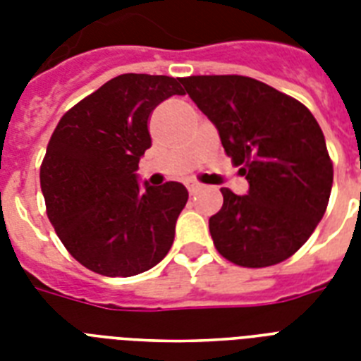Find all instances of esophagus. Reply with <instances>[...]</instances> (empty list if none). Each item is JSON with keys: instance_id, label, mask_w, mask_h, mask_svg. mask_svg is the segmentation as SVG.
I'll return each instance as SVG.
<instances>
[{"instance_id": "34e87169", "label": "esophagus", "mask_w": 361, "mask_h": 361, "mask_svg": "<svg viewBox=\"0 0 361 361\" xmlns=\"http://www.w3.org/2000/svg\"><path fill=\"white\" fill-rule=\"evenodd\" d=\"M187 189H189V192H191V195H197V192L202 189V185H200V183H197V181H189V183H187Z\"/></svg>"}]
</instances>
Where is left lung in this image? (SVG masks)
I'll use <instances>...</instances> for the list:
<instances>
[{
  "label": "left lung",
  "mask_w": 361,
  "mask_h": 361,
  "mask_svg": "<svg viewBox=\"0 0 361 361\" xmlns=\"http://www.w3.org/2000/svg\"><path fill=\"white\" fill-rule=\"evenodd\" d=\"M181 84L217 127L249 192L223 187V208L209 217L215 249L243 268L292 257L322 219L334 164L314 116L300 101L240 75L187 76Z\"/></svg>",
  "instance_id": "1"
}]
</instances>
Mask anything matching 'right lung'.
I'll return each instance as SVG.
<instances>
[{
  "label": "right lung",
  "instance_id": "right-lung-1",
  "mask_svg": "<svg viewBox=\"0 0 361 361\" xmlns=\"http://www.w3.org/2000/svg\"><path fill=\"white\" fill-rule=\"evenodd\" d=\"M181 78L127 73L65 112L41 164L47 214L73 257L106 277H130L166 257L189 192L178 181L138 185L153 109L183 95Z\"/></svg>",
  "mask_w": 361,
  "mask_h": 361
}]
</instances>
